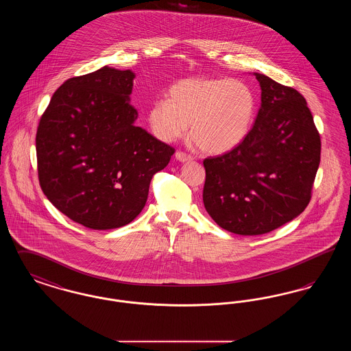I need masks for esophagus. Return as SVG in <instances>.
Returning a JSON list of instances; mask_svg holds the SVG:
<instances>
[{
    "label": "esophagus",
    "mask_w": 351,
    "mask_h": 351,
    "mask_svg": "<svg viewBox=\"0 0 351 351\" xmlns=\"http://www.w3.org/2000/svg\"><path fill=\"white\" fill-rule=\"evenodd\" d=\"M175 158H176V160H179L180 163H186V162H192V160H193V158H192L191 155H188V154H185V152H182V151H178V152L175 154Z\"/></svg>",
    "instance_id": "1"
}]
</instances>
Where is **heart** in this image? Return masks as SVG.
<instances>
[{"instance_id": "1", "label": "heart", "mask_w": 351, "mask_h": 351, "mask_svg": "<svg viewBox=\"0 0 351 351\" xmlns=\"http://www.w3.org/2000/svg\"><path fill=\"white\" fill-rule=\"evenodd\" d=\"M256 116V96L249 84L235 79L192 77L169 86L167 101L147 109L151 133L173 142L188 132L201 151L223 155L249 136Z\"/></svg>"}]
</instances>
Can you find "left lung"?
Listing matches in <instances>:
<instances>
[{
	"label": "left lung",
	"mask_w": 351,
	"mask_h": 351,
	"mask_svg": "<svg viewBox=\"0 0 351 351\" xmlns=\"http://www.w3.org/2000/svg\"><path fill=\"white\" fill-rule=\"evenodd\" d=\"M261 108L249 136L235 150L204 160L202 200L222 229L269 233L304 212L317 173L319 134L300 93L254 73Z\"/></svg>",
	"instance_id": "1"
}]
</instances>
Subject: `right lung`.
<instances>
[{"instance_id":"right-lung-1","label":"right lung","mask_w":351,"mask_h":351,"mask_svg":"<svg viewBox=\"0 0 351 351\" xmlns=\"http://www.w3.org/2000/svg\"><path fill=\"white\" fill-rule=\"evenodd\" d=\"M135 73L100 68L58 88L39 121V184L51 204L95 230L130 223L146 205L152 176L175 150L135 126Z\"/></svg>"}]
</instances>
